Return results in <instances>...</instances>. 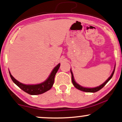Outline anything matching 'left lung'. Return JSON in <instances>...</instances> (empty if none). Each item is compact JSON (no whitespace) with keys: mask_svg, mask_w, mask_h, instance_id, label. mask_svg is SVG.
Returning a JSON list of instances; mask_svg holds the SVG:
<instances>
[{"mask_svg":"<svg viewBox=\"0 0 122 122\" xmlns=\"http://www.w3.org/2000/svg\"><path fill=\"white\" fill-rule=\"evenodd\" d=\"M115 67H116V66H114V70H113L112 75H111V76L107 79V81H106V82H104L103 83L99 86L95 87V88H86V87H82V86H80V85H78V83H77L76 81H75V80H74V77H73V75L72 72V71H71V70H70V71H71V75H72V83H73V86H74L76 87V88H77L78 90H79L82 91L86 92H93H93H96L98 91L99 90H100L101 89H102L103 87L104 86L106 85V83H107V82L111 80V78L112 77L113 75V74H114V71H115Z\"/></svg>","mask_w":122,"mask_h":122,"instance_id":"8db88e82","label":"left lung"}]
</instances>
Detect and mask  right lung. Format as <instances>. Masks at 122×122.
<instances>
[{
    "instance_id": "add662e5",
    "label": "right lung",
    "mask_w": 122,
    "mask_h": 122,
    "mask_svg": "<svg viewBox=\"0 0 122 122\" xmlns=\"http://www.w3.org/2000/svg\"><path fill=\"white\" fill-rule=\"evenodd\" d=\"M60 66V63H59L51 72L50 75L45 81L42 83L37 84V85H25V84L20 83L14 78L9 72L11 80L15 85H16L20 89L27 93L31 95H37L44 93L51 88L54 83V78L56 73L59 70Z\"/></svg>"
}]
</instances>
